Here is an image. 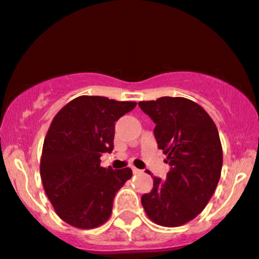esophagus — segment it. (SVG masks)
<instances>
[{"label":"esophagus","mask_w":259,"mask_h":259,"mask_svg":"<svg viewBox=\"0 0 259 259\" xmlns=\"http://www.w3.org/2000/svg\"><path fill=\"white\" fill-rule=\"evenodd\" d=\"M133 172H134L135 175H139V174H143L144 171L143 170H139V168H137V167H133Z\"/></svg>","instance_id":"34e87169"}]
</instances>
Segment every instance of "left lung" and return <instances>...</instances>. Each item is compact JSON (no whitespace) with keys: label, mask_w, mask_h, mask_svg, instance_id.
I'll list each match as a JSON object with an SVG mask.
<instances>
[{"label":"left lung","mask_w":259,"mask_h":259,"mask_svg":"<svg viewBox=\"0 0 259 259\" xmlns=\"http://www.w3.org/2000/svg\"><path fill=\"white\" fill-rule=\"evenodd\" d=\"M139 107L155 122L157 148L170 165L165 181L152 178L154 187L141 196V205L155 223L178 227L194 220L216 190L222 168L219 130L208 114L186 98L162 97Z\"/></svg>","instance_id":"1"}]
</instances>
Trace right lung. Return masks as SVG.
<instances>
[{
	"label": "right lung",
	"mask_w": 259,
	"mask_h": 259,
	"mask_svg": "<svg viewBox=\"0 0 259 259\" xmlns=\"http://www.w3.org/2000/svg\"><path fill=\"white\" fill-rule=\"evenodd\" d=\"M135 107L134 102L81 95L54 116L43 144L40 178L64 222L87 230L110 217L115 194L133 171L102 167L100 156L113 151L115 121Z\"/></svg>",
	"instance_id": "1"
}]
</instances>
